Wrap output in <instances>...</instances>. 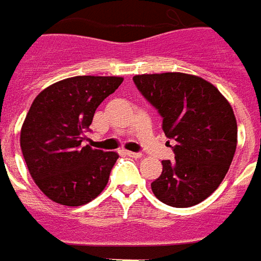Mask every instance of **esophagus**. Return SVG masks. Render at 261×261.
I'll return each mask as SVG.
<instances>
[{
  "label": "esophagus",
  "instance_id": "esophagus-1",
  "mask_svg": "<svg viewBox=\"0 0 261 261\" xmlns=\"http://www.w3.org/2000/svg\"><path fill=\"white\" fill-rule=\"evenodd\" d=\"M125 154L132 159H140L142 157V153H136V151H125Z\"/></svg>",
  "mask_w": 261,
  "mask_h": 261
}]
</instances>
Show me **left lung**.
I'll return each mask as SVG.
<instances>
[{
  "mask_svg": "<svg viewBox=\"0 0 261 261\" xmlns=\"http://www.w3.org/2000/svg\"><path fill=\"white\" fill-rule=\"evenodd\" d=\"M135 86L163 118L174 162L163 160V171L151 191L164 204L188 208L208 198L228 173L238 143L233 110L201 77L184 73L140 74Z\"/></svg>",
  "mask_w": 261,
  "mask_h": 261,
  "instance_id": "8db88e82",
  "label": "left lung"
}]
</instances>
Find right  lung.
<instances>
[{"mask_svg": "<svg viewBox=\"0 0 261 261\" xmlns=\"http://www.w3.org/2000/svg\"><path fill=\"white\" fill-rule=\"evenodd\" d=\"M122 81L77 75L57 81L35 98L22 125L21 149L33 181L51 201L80 206L107 186L118 153L81 143L98 105Z\"/></svg>", "mask_w": 261, "mask_h": 261, "instance_id": "add662e5", "label": "right lung"}]
</instances>
